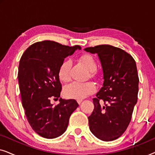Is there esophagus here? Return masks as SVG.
<instances>
[{"label":"esophagus","mask_w":155,"mask_h":155,"mask_svg":"<svg viewBox=\"0 0 155 155\" xmlns=\"http://www.w3.org/2000/svg\"><path fill=\"white\" fill-rule=\"evenodd\" d=\"M82 101H83V100H82V99H77V101H78V103L79 104H80L82 103Z\"/></svg>","instance_id":"obj_1"}]
</instances>
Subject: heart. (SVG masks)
<instances>
[{
    "instance_id": "1",
    "label": "heart",
    "mask_w": 155,
    "mask_h": 155,
    "mask_svg": "<svg viewBox=\"0 0 155 155\" xmlns=\"http://www.w3.org/2000/svg\"><path fill=\"white\" fill-rule=\"evenodd\" d=\"M80 60L85 65L89 71L92 78L96 76L97 63L94 58L90 54H84L80 58ZM71 61L69 59H65L61 63L58 68V77L61 81L67 82L71 80ZM96 90V87L92 82H74L65 87L64 92L68 97L74 99H82L92 94Z\"/></svg>"
}]
</instances>
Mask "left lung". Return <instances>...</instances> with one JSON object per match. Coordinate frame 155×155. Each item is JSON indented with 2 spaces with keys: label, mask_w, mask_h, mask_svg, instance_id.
I'll return each instance as SVG.
<instances>
[{
  "label": "left lung",
  "mask_w": 155,
  "mask_h": 155,
  "mask_svg": "<svg viewBox=\"0 0 155 155\" xmlns=\"http://www.w3.org/2000/svg\"><path fill=\"white\" fill-rule=\"evenodd\" d=\"M84 50L98 55L103 71L102 87L97 93V98L93 99L94 109L88 117L90 130L101 140H114L128 128L137 103L136 63L125 51L108 44Z\"/></svg>",
  "instance_id": "obj_1"
}]
</instances>
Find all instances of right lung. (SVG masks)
I'll use <instances>...</instances> for the list:
<instances>
[{"instance_id": "right-lung-1", "label": "right lung", "mask_w": 155, "mask_h": 155, "mask_svg": "<svg viewBox=\"0 0 155 155\" xmlns=\"http://www.w3.org/2000/svg\"><path fill=\"white\" fill-rule=\"evenodd\" d=\"M77 49L81 47L46 40L31 45L20 58L18 78L22 107L31 128L45 138L64 133L70 116L79 106L75 99L60 98L55 107L50 101L60 97L58 73L61 63Z\"/></svg>"}]
</instances>
